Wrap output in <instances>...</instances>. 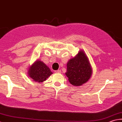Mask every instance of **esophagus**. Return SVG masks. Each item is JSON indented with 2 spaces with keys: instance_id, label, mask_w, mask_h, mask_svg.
<instances>
[{
  "instance_id": "1",
  "label": "esophagus",
  "mask_w": 122,
  "mask_h": 122,
  "mask_svg": "<svg viewBox=\"0 0 122 122\" xmlns=\"http://www.w3.org/2000/svg\"><path fill=\"white\" fill-rule=\"evenodd\" d=\"M55 72L56 73H61V70H57V71H55Z\"/></svg>"
}]
</instances>
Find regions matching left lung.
Listing matches in <instances>:
<instances>
[{
  "label": "left lung",
  "instance_id": "obj_1",
  "mask_svg": "<svg viewBox=\"0 0 122 122\" xmlns=\"http://www.w3.org/2000/svg\"><path fill=\"white\" fill-rule=\"evenodd\" d=\"M65 75L68 81L74 86H82L89 81L92 74L89 59L83 50L67 61Z\"/></svg>",
  "mask_w": 122,
  "mask_h": 122
}]
</instances>
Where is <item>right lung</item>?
Returning <instances> with one entry per match:
<instances>
[{"mask_svg": "<svg viewBox=\"0 0 122 122\" xmlns=\"http://www.w3.org/2000/svg\"><path fill=\"white\" fill-rule=\"evenodd\" d=\"M27 74L33 81L41 83L46 81L52 73L45 63L38 59L30 66Z\"/></svg>", "mask_w": 122, "mask_h": 122, "instance_id": "add662e5", "label": "right lung"}]
</instances>
